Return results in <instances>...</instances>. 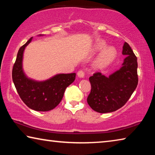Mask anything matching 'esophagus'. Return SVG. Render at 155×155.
Segmentation results:
<instances>
[{"mask_svg": "<svg viewBox=\"0 0 155 155\" xmlns=\"http://www.w3.org/2000/svg\"><path fill=\"white\" fill-rule=\"evenodd\" d=\"M77 76L79 78H83L84 76H85V73L83 71V70H80L77 72Z\"/></svg>", "mask_w": 155, "mask_h": 155, "instance_id": "34e87169", "label": "esophagus"}]
</instances>
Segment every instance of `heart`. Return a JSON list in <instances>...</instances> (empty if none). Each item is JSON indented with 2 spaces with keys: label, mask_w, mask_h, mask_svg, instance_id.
<instances>
[{
  "label": "heart",
  "mask_w": 155,
  "mask_h": 155,
  "mask_svg": "<svg viewBox=\"0 0 155 155\" xmlns=\"http://www.w3.org/2000/svg\"><path fill=\"white\" fill-rule=\"evenodd\" d=\"M107 46V44L104 40H98L94 44L92 50L94 52L101 51L94 61V66L97 69H103L109 66L116 59V48L112 46Z\"/></svg>",
  "instance_id": "b5f03b06"
}]
</instances>
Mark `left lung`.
Masks as SVG:
<instances>
[{"mask_svg": "<svg viewBox=\"0 0 155 155\" xmlns=\"http://www.w3.org/2000/svg\"><path fill=\"white\" fill-rule=\"evenodd\" d=\"M122 48L126 57L119 70L109 77L97 72L89 78L91 90L87 103L96 112L106 114L121 108L137 87V57L128 43L125 42Z\"/></svg>", "mask_w": 155, "mask_h": 155, "instance_id": "obj_1", "label": "left lung"}]
</instances>
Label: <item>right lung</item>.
Segmentation results:
<instances>
[{
    "mask_svg": "<svg viewBox=\"0 0 155 155\" xmlns=\"http://www.w3.org/2000/svg\"><path fill=\"white\" fill-rule=\"evenodd\" d=\"M32 39L18 51L12 70L13 81L20 98L27 107L38 111H51L61 101L65 89L74 81L76 73L57 74L44 81L28 77L23 69V56Z\"/></svg>",
    "mask_w": 155,
    "mask_h": 155,
    "instance_id": "add662e5",
    "label": "right lung"
}]
</instances>
